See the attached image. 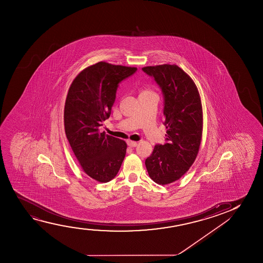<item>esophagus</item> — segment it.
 Here are the masks:
<instances>
[{
	"label": "esophagus",
	"mask_w": 263,
	"mask_h": 263,
	"mask_svg": "<svg viewBox=\"0 0 263 263\" xmlns=\"http://www.w3.org/2000/svg\"><path fill=\"white\" fill-rule=\"evenodd\" d=\"M126 144H127V145L130 146V147H136L137 145V142H134V141L131 140L127 141V142H126Z\"/></svg>",
	"instance_id": "obj_1"
}]
</instances>
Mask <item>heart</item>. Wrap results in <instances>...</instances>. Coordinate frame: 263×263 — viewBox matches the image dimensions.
Wrapping results in <instances>:
<instances>
[{
  "instance_id": "1",
  "label": "heart",
  "mask_w": 263,
  "mask_h": 263,
  "mask_svg": "<svg viewBox=\"0 0 263 263\" xmlns=\"http://www.w3.org/2000/svg\"><path fill=\"white\" fill-rule=\"evenodd\" d=\"M148 92H151V91H150V90H142V92H141V94L148 93Z\"/></svg>"
}]
</instances>
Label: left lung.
Segmentation results:
<instances>
[{
  "instance_id": "left-lung-1",
  "label": "left lung",
  "mask_w": 263,
  "mask_h": 263,
  "mask_svg": "<svg viewBox=\"0 0 263 263\" xmlns=\"http://www.w3.org/2000/svg\"><path fill=\"white\" fill-rule=\"evenodd\" d=\"M142 70L155 78L164 100L166 143L156 144L145 160L148 174L166 185L187 173L198 155L203 129V113L198 88L176 65L146 66Z\"/></svg>"
}]
</instances>
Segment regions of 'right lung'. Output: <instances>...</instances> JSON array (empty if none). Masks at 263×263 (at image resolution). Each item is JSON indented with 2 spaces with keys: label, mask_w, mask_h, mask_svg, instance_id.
Instances as JSON below:
<instances>
[{
  "label": "right lung",
  "mask_w": 263,
  "mask_h": 263,
  "mask_svg": "<svg viewBox=\"0 0 263 263\" xmlns=\"http://www.w3.org/2000/svg\"><path fill=\"white\" fill-rule=\"evenodd\" d=\"M137 70L99 62L80 72L69 88L65 135L83 172L99 182L115 178L126 152L125 141L101 133L99 127L110 116L119 83Z\"/></svg>",
  "instance_id": "right-lung-1"
}]
</instances>
